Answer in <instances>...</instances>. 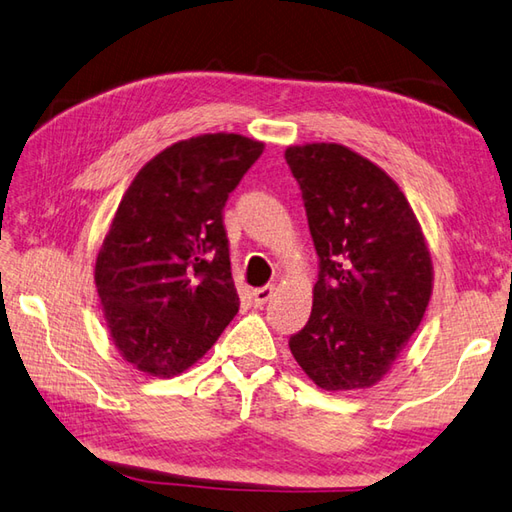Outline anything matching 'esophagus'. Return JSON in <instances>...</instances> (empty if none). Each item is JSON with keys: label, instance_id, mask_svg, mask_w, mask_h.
<instances>
[{"label": "esophagus", "instance_id": "esophagus-1", "mask_svg": "<svg viewBox=\"0 0 512 512\" xmlns=\"http://www.w3.org/2000/svg\"><path fill=\"white\" fill-rule=\"evenodd\" d=\"M273 293H275V286H264V288H257L255 293H253V302H255V306H259L262 308L270 297H273Z\"/></svg>", "mask_w": 512, "mask_h": 512}]
</instances>
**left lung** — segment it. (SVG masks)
<instances>
[{
	"instance_id": "obj_1",
	"label": "left lung",
	"mask_w": 512,
	"mask_h": 512,
	"mask_svg": "<svg viewBox=\"0 0 512 512\" xmlns=\"http://www.w3.org/2000/svg\"><path fill=\"white\" fill-rule=\"evenodd\" d=\"M319 255L308 324L290 353L324 390L370 388L390 373L433 295L419 219L386 170L342 144L288 146Z\"/></svg>"
}]
</instances>
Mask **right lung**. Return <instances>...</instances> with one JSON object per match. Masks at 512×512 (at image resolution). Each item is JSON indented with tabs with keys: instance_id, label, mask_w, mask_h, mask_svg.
Returning a JSON list of instances; mask_svg holds the SVG:
<instances>
[{
	"instance_id": "obj_1",
	"label": "right lung",
	"mask_w": 512,
	"mask_h": 512,
	"mask_svg": "<svg viewBox=\"0 0 512 512\" xmlns=\"http://www.w3.org/2000/svg\"><path fill=\"white\" fill-rule=\"evenodd\" d=\"M262 153L257 139L206 133L164 148L130 182L95 286L117 353L139 373H184L237 315L222 208Z\"/></svg>"
}]
</instances>
